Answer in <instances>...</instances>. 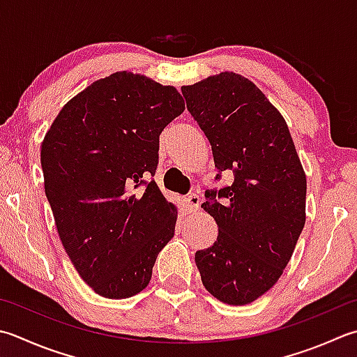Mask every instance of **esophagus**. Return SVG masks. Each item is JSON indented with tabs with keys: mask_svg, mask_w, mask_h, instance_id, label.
Returning <instances> with one entry per match:
<instances>
[{
	"mask_svg": "<svg viewBox=\"0 0 357 357\" xmlns=\"http://www.w3.org/2000/svg\"><path fill=\"white\" fill-rule=\"evenodd\" d=\"M185 204H187L188 211H190V212H197V211H199V206H201V198H199V195H197V193L188 195V197L185 198Z\"/></svg>",
	"mask_w": 357,
	"mask_h": 357,
	"instance_id": "1",
	"label": "esophagus"
}]
</instances>
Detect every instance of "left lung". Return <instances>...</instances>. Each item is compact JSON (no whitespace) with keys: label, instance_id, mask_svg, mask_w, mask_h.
<instances>
[{"label":"left lung","instance_id":"left-lung-1","mask_svg":"<svg viewBox=\"0 0 357 357\" xmlns=\"http://www.w3.org/2000/svg\"><path fill=\"white\" fill-rule=\"evenodd\" d=\"M181 89L215 167L234 173L201 206L218 226L195 254L201 282L222 303H252L280 278L303 230L305 170L280 111L254 82L225 71Z\"/></svg>","mask_w":357,"mask_h":357}]
</instances>
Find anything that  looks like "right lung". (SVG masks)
<instances>
[{
  "label": "right lung",
  "mask_w": 357,
  "mask_h": 357,
  "mask_svg": "<svg viewBox=\"0 0 357 357\" xmlns=\"http://www.w3.org/2000/svg\"><path fill=\"white\" fill-rule=\"evenodd\" d=\"M185 109L179 91L119 71L74 96L41 142L45 193L69 260L105 298L150 283L178 208L155 181L159 135ZM144 183L142 192H135Z\"/></svg>",
  "instance_id": "obj_1"
}]
</instances>
